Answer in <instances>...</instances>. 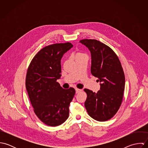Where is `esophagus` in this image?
Returning <instances> with one entry per match:
<instances>
[{
    "label": "esophagus",
    "mask_w": 148,
    "mask_h": 148,
    "mask_svg": "<svg viewBox=\"0 0 148 148\" xmlns=\"http://www.w3.org/2000/svg\"><path fill=\"white\" fill-rule=\"evenodd\" d=\"M75 90H76V93H79L80 92H81L82 90V89H78V88H76L75 89Z\"/></svg>",
    "instance_id": "esophagus-1"
}]
</instances>
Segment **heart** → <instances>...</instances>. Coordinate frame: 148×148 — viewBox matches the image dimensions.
<instances>
[{
	"mask_svg": "<svg viewBox=\"0 0 148 148\" xmlns=\"http://www.w3.org/2000/svg\"><path fill=\"white\" fill-rule=\"evenodd\" d=\"M82 55V54H81V53H77L76 56H77V55Z\"/></svg>",
	"mask_w": 148,
	"mask_h": 148,
	"instance_id": "1",
	"label": "heart"
}]
</instances>
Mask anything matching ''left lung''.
<instances>
[{
	"label": "left lung",
	"instance_id": "left-lung-1",
	"mask_svg": "<svg viewBox=\"0 0 148 148\" xmlns=\"http://www.w3.org/2000/svg\"><path fill=\"white\" fill-rule=\"evenodd\" d=\"M80 42L90 51L91 73L100 83L97 93L85 89V107L92 118L106 121L115 115L121 104L125 82L124 71L116 54L104 43L95 39Z\"/></svg>",
	"mask_w": 148,
	"mask_h": 148
}]
</instances>
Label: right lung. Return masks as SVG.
I'll use <instances>...</instances> for the list:
<instances>
[{
    "label": "right lung",
    "mask_w": 148,
    "mask_h": 148,
    "mask_svg": "<svg viewBox=\"0 0 148 148\" xmlns=\"http://www.w3.org/2000/svg\"><path fill=\"white\" fill-rule=\"evenodd\" d=\"M72 47L70 42L45 47L34 56L27 70L25 87L31 103L38 117L48 126L60 125L69 116L75 90L63 89L57 80L62 76L61 59Z\"/></svg>",
    "instance_id": "right-lung-1"
}]
</instances>
